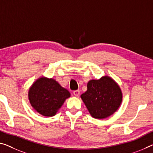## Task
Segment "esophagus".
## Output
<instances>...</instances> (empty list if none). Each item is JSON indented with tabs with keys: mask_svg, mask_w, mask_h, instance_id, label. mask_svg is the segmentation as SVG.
<instances>
[{
	"mask_svg": "<svg viewBox=\"0 0 153 153\" xmlns=\"http://www.w3.org/2000/svg\"><path fill=\"white\" fill-rule=\"evenodd\" d=\"M73 94H74V95L75 96H79V94H80V91H79V90H74V91H73Z\"/></svg>",
	"mask_w": 153,
	"mask_h": 153,
	"instance_id": "34e87169",
	"label": "esophagus"
}]
</instances>
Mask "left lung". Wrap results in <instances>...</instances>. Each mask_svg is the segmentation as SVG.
<instances>
[{"instance_id":"left-lung-1","label":"left lung","mask_w":153,"mask_h":153,"mask_svg":"<svg viewBox=\"0 0 153 153\" xmlns=\"http://www.w3.org/2000/svg\"><path fill=\"white\" fill-rule=\"evenodd\" d=\"M81 97L91 116L97 119L112 115L118 109L123 100L120 87L106 76L89 81L88 90Z\"/></svg>"}]
</instances>
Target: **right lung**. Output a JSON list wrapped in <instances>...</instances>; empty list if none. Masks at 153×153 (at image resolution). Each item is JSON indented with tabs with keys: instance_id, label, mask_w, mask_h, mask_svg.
Masks as SVG:
<instances>
[{
	"instance_id": "add662e5",
	"label": "right lung",
	"mask_w": 153,
	"mask_h": 153,
	"mask_svg": "<svg viewBox=\"0 0 153 153\" xmlns=\"http://www.w3.org/2000/svg\"><path fill=\"white\" fill-rule=\"evenodd\" d=\"M70 96L66 89L62 88L53 79L44 77L37 79L29 91L31 106L44 116H53Z\"/></svg>"
}]
</instances>
